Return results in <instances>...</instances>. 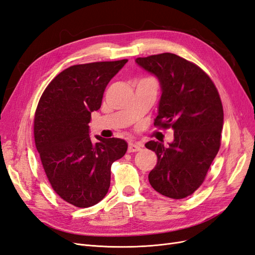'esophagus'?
Listing matches in <instances>:
<instances>
[{"label":"esophagus","instance_id":"esophagus-1","mask_svg":"<svg viewBox=\"0 0 255 255\" xmlns=\"http://www.w3.org/2000/svg\"><path fill=\"white\" fill-rule=\"evenodd\" d=\"M141 144L140 143H137V142H129L128 143V151L129 152V153H132V152H137V151H139L140 149H141Z\"/></svg>","mask_w":255,"mask_h":255}]
</instances>
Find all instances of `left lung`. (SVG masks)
Segmentation results:
<instances>
[{
    "instance_id": "1",
    "label": "left lung",
    "mask_w": 255,
    "mask_h": 255,
    "mask_svg": "<svg viewBox=\"0 0 255 255\" xmlns=\"http://www.w3.org/2000/svg\"><path fill=\"white\" fill-rule=\"evenodd\" d=\"M136 64L155 75L161 96L154 126L172 128L168 145L151 140L157 164L149 173L160 195L183 199L194 194L205 179L220 148L223 109L217 88L202 69L172 53L138 57Z\"/></svg>"
}]
</instances>
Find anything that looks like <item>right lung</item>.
<instances>
[{"instance_id":"1","label":"right lung","mask_w":255,"mask_h":255,"mask_svg":"<svg viewBox=\"0 0 255 255\" xmlns=\"http://www.w3.org/2000/svg\"><path fill=\"white\" fill-rule=\"evenodd\" d=\"M128 59L75 65L48 85L38 103L34 136L52 188L76 207H89L106 196L111 167L128 150L120 138L95 141L89 135L91 113L101 107L107 84Z\"/></svg>"}]
</instances>
